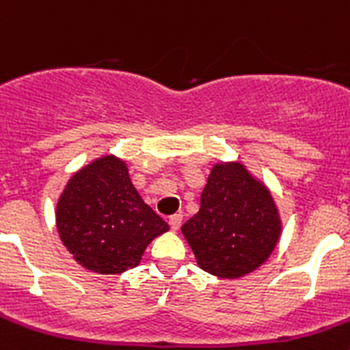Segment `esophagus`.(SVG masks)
<instances>
[{
    "label": "esophagus",
    "mask_w": 350,
    "mask_h": 350,
    "mask_svg": "<svg viewBox=\"0 0 350 350\" xmlns=\"http://www.w3.org/2000/svg\"><path fill=\"white\" fill-rule=\"evenodd\" d=\"M168 222H170V228H172L173 231H177L182 224V215L180 213H175V215H172V217L168 219Z\"/></svg>",
    "instance_id": "obj_1"
}]
</instances>
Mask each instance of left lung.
I'll list each match as a JSON object with an SVG mask.
<instances>
[{
  "mask_svg": "<svg viewBox=\"0 0 350 350\" xmlns=\"http://www.w3.org/2000/svg\"><path fill=\"white\" fill-rule=\"evenodd\" d=\"M198 265L237 279L267 261L279 240L277 208L242 165H217L202 193L200 212L182 226Z\"/></svg>",
  "mask_w": 350,
  "mask_h": 350,
  "instance_id": "left-lung-1",
  "label": "left lung"
}]
</instances>
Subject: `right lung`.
<instances>
[{
	"instance_id": "1",
	"label": "right lung",
	"mask_w": 350,
	"mask_h": 350,
	"mask_svg": "<svg viewBox=\"0 0 350 350\" xmlns=\"http://www.w3.org/2000/svg\"><path fill=\"white\" fill-rule=\"evenodd\" d=\"M57 231L88 270L122 273L168 224L142 202L124 163L101 157L70 178L55 212Z\"/></svg>"
}]
</instances>
